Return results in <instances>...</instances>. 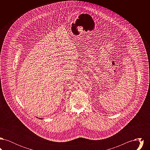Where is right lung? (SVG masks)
I'll return each instance as SVG.
<instances>
[{
	"label": "right lung",
	"instance_id": "add662e5",
	"mask_svg": "<svg viewBox=\"0 0 150 150\" xmlns=\"http://www.w3.org/2000/svg\"><path fill=\"white\" fill-rule=\"evenodd\" d=\"M39 119H42V118H39Z\"/></svg>",
	"mask_w": 150,
	"mask_h": 150
}]
</instances>
